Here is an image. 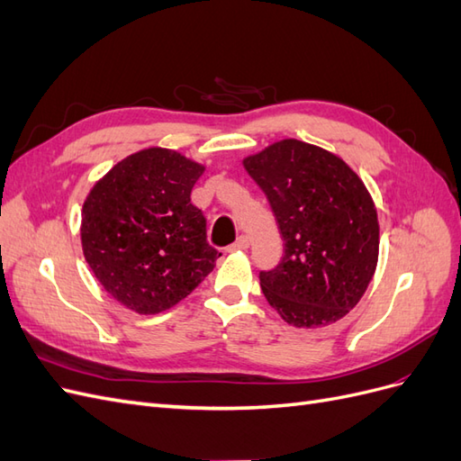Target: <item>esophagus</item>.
Listing matches in <instances>:
<instances>
[{
  "mask_svg": "<svg viewBox=\"0 0 461 461\" xmlns=\"http://www.w3.org/2000/svg\"><path fill=\"white\" fill-rule=\"evenodd\" d=\"M249 248V242H248V239L246 236H240L239 240H236L234 244H230L229 248H227V252H244V249H248Z\"/></svg>",
  "mask_w": 461,
  "mask_h": 461,
  "instance_id": "esophagus-1",
  "label": "esophagus"
}]
</instances>
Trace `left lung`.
I'll return each instance as SVG.
<instances>
[{"mask_svg": "<svg viewBox=\"0 0 461 461\" xmlns=\"http://www.w3.org/2000/svg\"><path fill=\"white\" fill-rule=\"evenodd\" d=\"M267 196L285 256L259 273L288 325L337 323L366 294L379 261V219L364 180L337 153L285 138L242 159Z\"/></svg>", "mask_w": 461, "mask_h": 461, "instance_id": "left-lung-1", "label": "left lung"}]
</instances>
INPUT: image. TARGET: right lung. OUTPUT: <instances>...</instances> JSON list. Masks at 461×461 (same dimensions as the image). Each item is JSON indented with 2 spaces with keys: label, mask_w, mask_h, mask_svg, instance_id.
Wrapping results in <instances>:
<instances>
[{
  "label": "right lung",
  "mask_w": 461,
  "mask_h": 461,
  "mask_svg": "<svg viewBox=\"0 0 461 461\" xmlns=\"http://www.w3.org/2000/svg\"><path fill=\"white\" fill-rule=\"evenodd\" d=\"M205 165L169 148L131 153L82 205V254L111 298L140 315L185 300L221 256L190 194Z\"/></svg>",
  "instance_id": "add662e5"
}]
</instances>
